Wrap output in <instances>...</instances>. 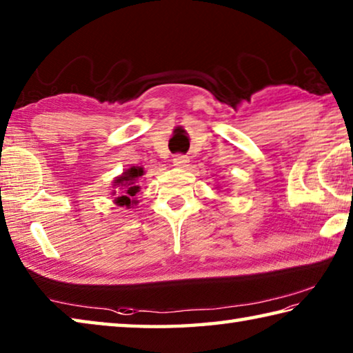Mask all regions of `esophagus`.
<instances>
[{"label":"esophagus","instance_id":"obj_1","mask_svg":"<svg viewBox=\"0 0 353 353\" xmlns=\"http://www.w3.org/2000/svg\"><path fill=\"white\" fill-rule=\"evenodd\" d=\"M188 163H190V160H188V157H187V156L177 154V156L172 157V165H174L176 168H182V170H185V168H188Z\"/></svg>","mask_w":353,"mask_h":353}]
</instances>
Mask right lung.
<instances>
[{
    "instance_id": "obj_1",
    "label": "right lung",
    "mask_w": 353,
    "mask_h": 353,
    "mask_svg": "<svg viewBox=\"0 0 353 353\" xmlns=\"http://www.w3.org/2000/svg\"><path fill=\"white\" fill-rule=\"evenodd\" d=\"M143 174L145 171L142 166H130L120 176L114 179L112 187L117 190H112L111 196H114V203L117 207L134 208V205L139 203V201L134 196L140 191L139 179Z\"/></svg>"
}]
</instances>
